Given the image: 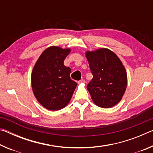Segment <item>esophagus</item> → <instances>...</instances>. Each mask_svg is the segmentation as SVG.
Segmentation results:
<instances>
[{"mask_svg":"<svg viewBox=\"0 0 153 153\" xmlns=\"http://www.w3.org/2000/svg\"><path fill=\"white\" fill-rule=\"evenodd\" d=\"M80 83H85V80L84 79L79 80V81L78 82V84H80Z\"/></svg>","mask_w":153,"mask_h":153,"instance_id":"esophagus-1","label":"esophagus"}]
</instances>
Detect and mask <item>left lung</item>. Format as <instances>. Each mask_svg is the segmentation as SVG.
<instances>
[{"label": "left lung", "instance_id": "obj_1", "mask_svg": "<svg viewBox=\"0 0 153 153\" xmlns=\"http://www.w3.org/2000/svg\"><path fill=\"white\" fill-rule=\"evenodd\" d=\"M86 56L93 78L87 89L96 105L111 108L122 98L127 86L126 69L118 56L108 48L87 51Z\"/></svg>", "mask_w": 153, "mask_h": 153}]
</instances>
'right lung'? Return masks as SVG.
<instances>
[{
	"label": "right lung",
	"mask_w": 153,
	"mask_h": 153,
	"mask_svg": "<svg viewBox=\"0 0 153 153\" xmlns=\"http://www.w3.org/2000/svg\"><path fill=\"white\" fill-rule=\"evenodd\" d=\"M70 51V48L50 46L33 67L31 76L33 94L46 109L58 111L66 107L77 86L69 76L71 69L63 63Z\"/></svg>",
	"instance_id": "add662e5"
}]
</instances>
